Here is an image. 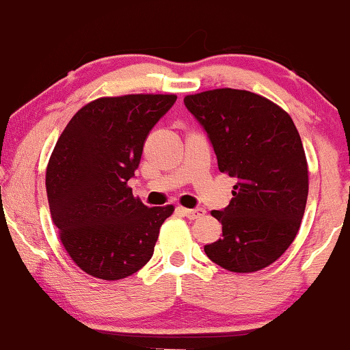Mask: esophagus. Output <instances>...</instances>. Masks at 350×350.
<instances>
[{"label": "esophagus", "mask_w": 350, "mask_h": 350, "mask_svg": "<svg viewBox=\"0 0 350 350\" xmlns=\"http://www.w3.org/2000/svg\"><path fill=\"white\" fill-rule=\"evenodd\" d=\"M183 214L186 215L187 219L196 220L206 215V211H204V208H183Z\"/></svg>", "instance_id": "34e87169"}]
</instances>
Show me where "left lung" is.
I'll return each instance as SVG.
<instances>
[{
    "label": "left lung",
    "instance_id": "left-lung-1",
    "mask_svg": "<svg viewBox=\"0 0 350 350\" xmlns=\"http://www.w3.org/2000/svg\"><path fill=\"white\" fill-rule=\"evenodd\" d=\"M184 103L207 131L219 171L237 179L230 204L211 212L222 239L204 252L234 273L270 267L295 240L308 200V161L291 116L237 88L186 95Z\"/></svg>",
    "mask_w": 350,
    "mask_h": 350
}]
</instances>
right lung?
<instances>
[{"label":"right lung","instance_id":"add662e5","mask_svg":"<svg viewBox=\"0 0 350 350\" xmlns=\"http://www.w3.org/2000/svg\"><path fill=\"white\" fill-rule=\"evenodd\" d=\"M176 98H97L80 108L59 136L46 170L47 200L60 242L87 275L122 280L150 262L174 206L146 207L128 180L138 170L152 126Z\"/></svg>","mask_w":350,"mask_h":350}]
</instances>
